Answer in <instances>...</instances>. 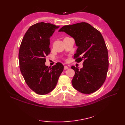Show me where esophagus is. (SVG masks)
Returning a JSON list of instances; mask_svg holds the SVG:
<instances>
[{"label": "esophagus", "mask_w": 125, "mask_h": 125, "mask_svg": "<svg viewBox=\"0 0 125 125\" xmlns=\"http://www.w3.org/2000/svg\"><path fill=\"white\" fill-rule=\"evenodd\" d=\"M68 66H67V65H64V70H66V69H68Z\"/></svg>", "instance_id": "1"}]
</instances>
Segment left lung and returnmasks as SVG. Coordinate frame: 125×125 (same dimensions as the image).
<instances>
[{"label":"left lung","instance_id":"8db88e82","mask_svg":"<svg viewBox=\"0 0 125 125\" xmlns=\"http://www.w3.org/2000/svg\"><path fill=\"white\" fill-rule=\"evenodd\" d=\"M58 31H64L75 39L78 48L73 58L78 63L83 61L81 69L71 67L75 72L73 86L84 94L97 91L106 78L109 64L107 48L102 34L84 22L64 26Z\"/></svg>","mask_w":125,"mask_h":125}]
</instances>
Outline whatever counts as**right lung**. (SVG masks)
I'll return each mask as SVG.
<instances>
[{"label": "right lung", "mask_w": 125, "mask_h": 125, "mask_svg": "<svg viewBox=\"0 0 125 125\" xmlns=\"http://www.w3.org/2000/svg\"><path fill=\"white\" fill-rule=\"evenodd\" d=\"M60 27L43 22L26 31L19 52L20 69L26 84L36 94L43 95L54 89L64 66L60 62L52 68L45 65L50 52V38Z\"/></svg>", "instance_id": "1"}]
</instances>
